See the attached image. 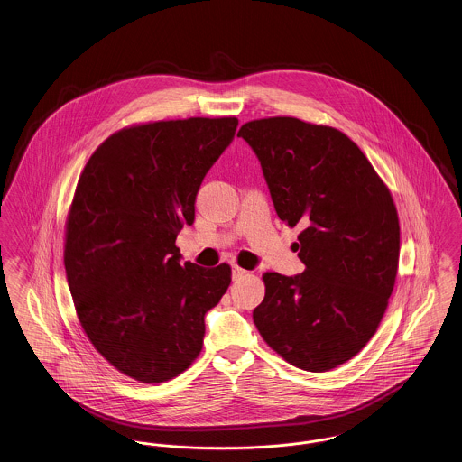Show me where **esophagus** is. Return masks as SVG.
Masks as SVG:
<instances>
[{"label": "esophagus", "mask_w": 462, "mask_h": 462, "mask_svg": "<svg viewBox=\"0 0 462 462\" xmlns=\"http://www.w3.org/2000/svg\"><path fill=\"white\" fill-rule=\"evenodd\" d=\"M245 273H247V272H245L244 268H241V266H237V264L232 266V277H234V279H241Z\"/></svg>", "instance_id": "esophagus-1"}]
</instances>
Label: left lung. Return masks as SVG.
Listing matches in <instances>:
<instances>
[{
  "instance_id": "1",
  "label": "left lung",
  "mask_w": 462,
  "mask_h": 462,
  "mask_svg": "<svg viewBox=\"0 0 462 462\" xmlns=\"http://www.w3.org/2000/svg\"><path fill=\"white\" fill-rule=\"evenodd\" d=\"M237 136L258 155L279 218L303 228L296 251L305 272H266L253 320L291 365L326 373L369 343L386 311L400 254L395 202L336 128L266 117Z\"/></svg>"
}]
</instances>
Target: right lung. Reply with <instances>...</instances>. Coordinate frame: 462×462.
Segmentation results:
<instances>
[{"mask_svg":"<svg viewBox=\"0 0 462 462\" xmlns=\"http://www.w3.org/2000/svg\"><path fill=\"white\" fill-rule=\"evenodd\" d=\"M237 117L123 128L89 157L67 215V282L81 328L112 367L164 383L202 350L204 315L230 286L226 263H180L175 241L230 145Z\"/></svg>","mask_w":462,"mask_h":462,"instance_id":"add662e5","label":"right lung"}]
</instances>
